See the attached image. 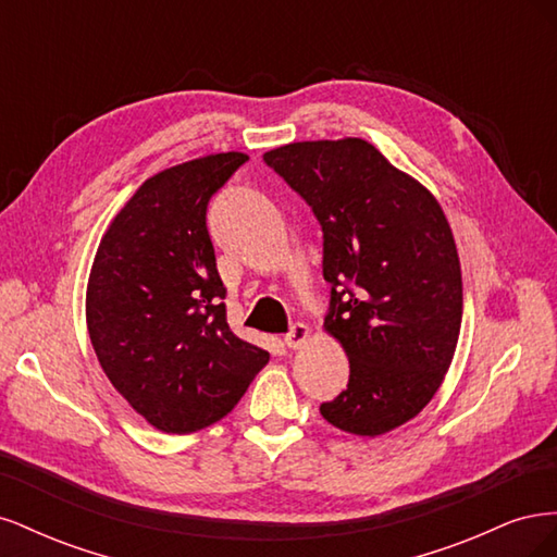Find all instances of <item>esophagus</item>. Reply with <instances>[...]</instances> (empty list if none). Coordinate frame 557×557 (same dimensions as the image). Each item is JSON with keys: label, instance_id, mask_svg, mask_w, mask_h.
Segmentation results:
<instances>
[{"label": "esophagus", "instance_id": "obj_1", "mask_svg": "<svg viewBox=\"0 0 557 557\" xmlns=\"http://www.w3.org/2000/svg\"><path fill=\"white\" fill-rule=\"evenodd\" d=\"M309 327L305 325V323H293L290 325V330L285 332V336H283V342H285V346L288 348H301L305 346V342L309 339Z\"/></svg>", "mask_w": 557, "mask_h": 557}]
</instances>
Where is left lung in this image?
<instances>
[{"label":"left lung","instance_id":"8db88e82","mask_svg":"<svg viewBox=\"0 0 557 557\" xmlns=\"http://www.w3.org/2000/svg\"><path fill=\"white\" fill-rule=\"evenodd\" d=\"M262 158L323 230L325 330L350 376L320 413L350 434L391 432L440 391L460 334V260L440 201L364 139L297 141Z\"/></svg>","mask_w":557,"mask_h":557}]
</instances>
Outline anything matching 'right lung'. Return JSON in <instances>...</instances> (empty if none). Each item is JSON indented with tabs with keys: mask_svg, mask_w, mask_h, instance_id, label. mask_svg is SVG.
Returning <instances> with one entry per match:
<instances>
[{
	"mask_svg": "<svg viewBox=\"0 0 557 557\" xmlns=\"http://www.w3.org/2000/svg\"><path fill=\"white\" fill-rule=\"evenodd\" d=\"M248 160L215 153L150 176L113 218L88 281L90 342L132 409L190 434L225 418L269 362L227 325L209 199Z\"/></svg>",
	"mask_w": 557,
	"mask_h": 557,
	"instance_id": "obj_1",
	"label": "right lung"
}]
</instances>
